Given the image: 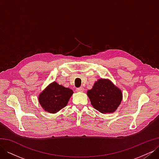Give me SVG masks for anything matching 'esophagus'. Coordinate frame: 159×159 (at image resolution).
Wrapping results in <instances>:
<instances>
[{"instance_id":"obj_1","label":"esophagus","mask_w":159,"mask_h":159,"mask_svg":"<svg viewBox=\"0 0 159 159\" xmlns=\"http://www.w3.org/2000/svg\"><path fill=\"white\" fill-rule=\"evenodd\" d=\"M77 91H84V88L83 87H80L76 89Z\"/></svg>"}]
</instances>
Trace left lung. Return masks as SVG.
Masks as SVG:
<instances>
[{"label":"left lung","instance_id":"8db88e82","mask_svg":"<svg viewBox=\"0 0 159 159\" xmlns=\"http://www.w3.org/2000/svg\"><path fill=\"white\" fill-rule=\"evenodd\" d=\"M87 93L92 106L102 113L114 112L122 100L121 90L108 80H98Z\"/></svg>","mask_w":159,"mask_h":159}]
</instances>
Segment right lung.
<instances>
[{
    "label": "right lung",
    "instance_id": "1",
    "mask_svg": "<svg viewBox=\"0 0 159 159\" xmlns=\"http://www.w3.org/2000/svg\"><path fill=\"white\" fill-rule=\"evenodd\" d=\"M73 91L56 82H53L42 91L38 101L46 111L55 113L68 104Z\"/></svg>",
    "mask_w": 159,
    "mask_h": 159
}]
</instances>
